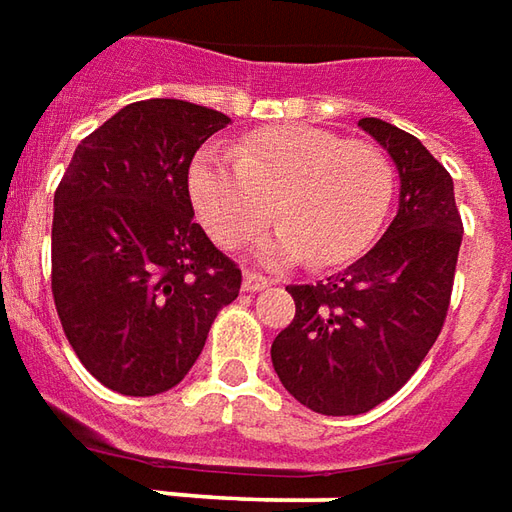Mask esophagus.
I'll use <instances>...</instances> for the list:
<instances>
[{"label":"esophagus","instance_id":"obj_1","mask_svg":"<svg viewBox=\"0 0 512 512\" xmlns=\"http://www.w3.org/2000/svg\"><path fill=\"white\" fill-rule=\"evenodd\" d=\"M267 286H270V281H267L264 275L259 273L242 275V289H245V292H262V289H267Z\"/></svg>","mask_w":512,"mask_h":512}]
</instances>
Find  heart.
Returning a JSON list of instances; mask_svg holds the SVG:
<instances>
[{
	"label": "heart",
	"instance_id": "obj_1",
	"mask_svg": "<svg viewBox=\"0 0 512 512\" xmlns=\"http://www.w3.org/2000/svg\"><path fill=\"white\" fill-rule=\"evenodd\" d=\"M190 198L209 237L234 248L273 217L281 228L256 248L264 264L308 259L333 267L361 256L389 212L394 173L364 140L317 126L248 134L237 151L209 146L190 165Z\"/></svg>",
	"mask_w": 512,
	"mask_h": 512
}]
</instances>
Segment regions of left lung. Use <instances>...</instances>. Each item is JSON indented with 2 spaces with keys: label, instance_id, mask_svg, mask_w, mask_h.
<instances>
[{
  "label": "left lung",
  "instance_id": "obj_1",
  "mask_svg": "<svg viewBox=\"0 0 512 512\" xmlns=\"http://www.w3.org/2000/svg\"><path fill=\"white\" fill-rule=\"evenodd\" d=\"M358 126L400 173V206L375 242L342 273L286 286L295 320L275 336L284 389L325 416H358L389 400L416 372L447 317L463 223L444 165L380 118Z\"/></svg>",
  "mask_w": 512,
  "mask_h": 512
}]
</instances>
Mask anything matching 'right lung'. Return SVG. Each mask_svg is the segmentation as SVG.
Here are the masks:
<instances>
[{"mask_svg": "<svg viewBox=\"0 0 512 512\" xmlns=\"http://www.w3.org/2000/svg\"><path fill=\"white\" fill-rule=\"evenodd\" d=\"M231 118L181 99L126 104L76 146L54 192L52 292L93 378L126 397L173 389L242 273L192 220L195 151Z\"/></svg>", "mask_w": 512, "mask_h": 512, "instance_id": "add662e5", "label": "right lung"}]
</instances>
